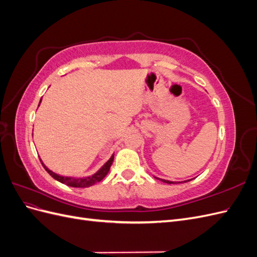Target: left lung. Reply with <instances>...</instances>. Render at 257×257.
Segmentation results:
<instances>
[{
    "mask_svg": "<svg viewBox=\"0 0 257 257\" xmlns=\"http://www.w3.org/2000/svg\"><path fill=\"white\" fill-rule=\"evenodd\" d=\"M155 179H159V178H155ZM160 180H162L163 182H165V183H168V184H172V183H180V182H173V181H168V180H163V179H160ZM188 181H190V180H188ZM183 182H186V181H183Z\"/></svg>",
    "mask_w": 257,
    "mask_h": 257,
    "instance_id": "obj_1",
    "label": "left lung"
}]
</instances>
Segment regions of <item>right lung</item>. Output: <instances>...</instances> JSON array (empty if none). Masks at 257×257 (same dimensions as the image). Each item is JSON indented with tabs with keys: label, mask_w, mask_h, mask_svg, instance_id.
Masks as SVG:
<instances>
[{
	"label": "right lung",
	"mask_w": 257,
	"mask_h": 257,
	"mask_svg": "<svg viewBox=\"0 0 257 257\" xmlns=\"http://www.w3.org/2000/svg\"><path fill=\"white\" fill-rule=\"evenodd\" d=\"M38 106H40V105H38ZM113 158H114V154L111 155V158L105 163L104 166L100 168L97 173H95L94 175H92L90 177H84V178L64 177V176H60L58 174H54L53 172H51V170H49L47 167H46L43 164L42 161L41 162H42L43 166L45 167L46 172H47L52 178L56 179V180H58L59 182L63 183V184H66L68 186H73V188H89V186H91L93 184H95L96 182H99V181L103 180V179L105 178V176L108 174V172H109L110 166H111L112 162H113Z\"/></svg>",
	"instance_id": "add662e5"
}]
</instances>
